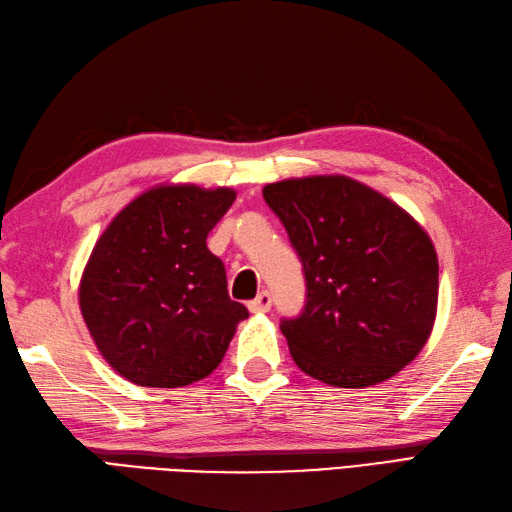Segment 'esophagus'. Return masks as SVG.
I'll use <instances>...</instances> for the list:
<instances>
[{
  "mask_svg": "<svg viewBox=\"0 0 512 512\" xmlns=\"http://www.w3.org/2000/svg\"><path fill=\"white\" fill-rule=\"evenodd\" d=\"M247 308L252 310V313H269L271 310V295L267 291H260L252 302L247 304Z\"/></svg>",
  "mask_w": 512,
  "mask_h": 512,
  "instance_id": "34e87169",
  "label": "esophagus"
}]
</instances>
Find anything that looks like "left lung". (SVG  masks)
Listing matches in <instances>:
<instances>
[{"label": "left lung", "mask_w": 512, "mask_h": 512, "mask_svg": "<svg viewBox=\"0 0 512 512\" xmlns=\"http://www.w3.org/2000/svg\"><path fill=\"white\" fill-rule=\"evenodd\" d=\"M265 202L304 265L306 306L280 330L295 365L341 389L393 378L428 343L439 260L404 208L347 176L267 184Z\"/></svg>", "instance_id": "left-lung-1"}]
</instances>
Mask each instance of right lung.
<instances>
[{
    "mask_svg": "<svg viewBox=\"0 0 512 512\" xmlns=\"http://www.w3.org/2000/svg\"><path fill=\"white\" fill-rule=\"evenodd\" d=\"M228 186L160 184L108 223L80 280V310L119 376L178 389L213 373L247 308L228 295L226 267L206 247L228 213Z\"/></svg>",
    "mask_w": 512,
    "mask_h": 512,
    "instance_id": "1",
    "label": "right lung"
}]
</instances>
